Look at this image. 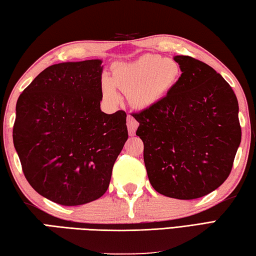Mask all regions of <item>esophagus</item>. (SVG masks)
Here are the masks:
<instances>
[{
    "label": "esophagus",
    "instance_id": "34e87169",
    "mask_svg": "<svg viewBox=\"0 0 256 256\" xmlns=\"http://www.w3.org/2000/svg\"><path fill=\"white\" fill-rule=\"evenodd\" d=\"M126 125H128V130L130 136H133L134 134H136V131L138 126V123L136 122V120L134 118L132 115H128Z\"/></svg>",
    "mask_w": 256,
    "mask_h": 256
}]
</instances>
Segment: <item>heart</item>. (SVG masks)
I'll use <instances>...</instances> for the list:
<instances>
[{
  "instance_id": "obj_1",
  "label": "heart",
  "mask_w": 256,
  "mask_h": 256,
  "mask_svg": "<svg viewBox=\"0 0 256 256\" xmlns=\"http://www.w3.org/2000/svg\"><path fill=\"white\" fill-rule=\"evenodd\" d=\"M181 66L174 59L159 54H144L131 62L115 64L112 76L102 80V92L110 103L120 100L118 90L126 92L136 108H148L160 103L178 85Z\"/></svg>"
}]
</instances>
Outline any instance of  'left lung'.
I'll return each instance as SVG.
<instances>
[{
	"mask_svg": "<svg viewBox=\"0 0 256 256\" xmlns=\"http://www.w3.org/2000/svg\"><path fill=\"white\" fill-rule=\"evenodd\" d=\"M174 90L156 105L133 114L152 187L164 196L200 198L230 176L240 143L238 102L215 69L189 56Z\"/></svg>",
	"mask_w": 256,
	"mask_h": 256,
	"instance_id": "1",
	"label": "left lung"
}]
</instances>
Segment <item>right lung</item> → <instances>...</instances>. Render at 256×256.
Masks as SVG:
<instances>
[{"instance_id": "1", "label": "right lung", "mask_w": 256, "mask_h": 256, "mask_svg": "<svg viewBox=\"0 0 256 256\" xmlns=\"http://www.w3.org/2000/svg\"><path fill=\"white\" fill-rule=\"evenodd\" d=\"M102 60L46 68L16 102L13 143L36 192L64 206L96 200L128 140L126 114L100 110Z\"/></svg>"}]
</instances>
